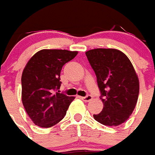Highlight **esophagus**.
Segmentation results:
<instances>
[{
	"label": "esophagus",
	"instance_id": "obj_1",
	"mask_svg": "<svg viewBox=\"0 0 155 155\" xmlns=\"http://www.w3.org/2000/svg\"><path fill=\"white\" fill-rule=\"evenodd\" d=\"M80 98L84 102H89V101L93 99V97L91 95H87V96H85V97H80Z\"/></svg>",
	"mask_w": 155,
	"mask_h": 155
}]
</instances>
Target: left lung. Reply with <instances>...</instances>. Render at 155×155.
Segmentation results:
<instances>
[{"mask_svg":"<svg viewBox=\"0 0 155 155\" xmlns=\"http://www.w3.org/2000/svg\"><path fill=\"white\" fill-rule=\"evenodd\" d=\"M97 77L104 108L94 119L107 126H118L132 114L138 101L139 82L128 57L117 49L97 48L86 51Z\"/></svg>","mask_w":155,"mask_h":155,"instance_id":"8db88e82","label":"left lung"}]
</instances>
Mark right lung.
<instances>
[{
  "label": "right lung",
  "instance_id": "right-lung-1",
  "mask_svg": "<svg viewBox=\"0 0 155 155\" xmlns=\"http://www.w3.org/2000/svg\"><path fill=\"white\" fill-rule=\"evenodd\" d=\"M78 51L43 49L28 61L21 75V100L34 124L50 128L62 120L74 97L58 90L61 87L60 73L63 65Z\"/></svg>",
  "mask_w": 155,
  "mask_h": 155
}]
</instances>
